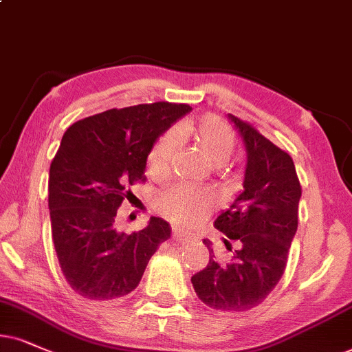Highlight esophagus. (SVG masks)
<instances>
[{
	"label": "esophagus",
	"instance_id": "esophagus-1",
	"mask_svg": "<svg viewBox=\"0 0 352 352\" xmlns=\"http://www.w3.org/2000/svg\"><path fill=\"white\" fill-rule=\"evenodd\" d=\"M173 239H175L177 242H184V240H186L182 234H173Z\"/></svg>",
	"mask_w": 352,
	"mask_h": 352
}]
</instances>
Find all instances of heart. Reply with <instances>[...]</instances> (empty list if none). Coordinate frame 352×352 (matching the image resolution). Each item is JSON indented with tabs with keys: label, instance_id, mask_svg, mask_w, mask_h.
I'll use <instances>...</instances> for the list:
<instances>
[{
	"label": "heart",
	"instance_id": "1",
	"mask_svg": "<svg viewBox=\"0 0 352 352\" xmlns=\"http://www.w3.org/2000/svg\"><path fill=\"white\" fill-rule=\"evenodd\" d=\"M180 138H191L204 157L214 166L228 162L235 149V136L230 128L217 117H204L197 124L180 128ZM177 135L167 131L153 144L148 154V168L153 175H162L170 167L177 148ZM217 199L211 191L193 190L185 185H173L161 191L157 209L182 228H193L216 206Z\"/></svg>",
	"mask_w": 352,
	"mask_h": 352
}]
</instances>
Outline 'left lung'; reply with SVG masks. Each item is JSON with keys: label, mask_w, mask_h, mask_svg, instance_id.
I'll list each match as a JSON object with an SVG mask.
<instances>
[{"label": "left lung", "mask_w": 352, "mask_h": 352, "mask_svg": "<svg viewBox=\"0 0 352 352\" xmlns=\"http://www.w3.org/2000/svg\"><path fill=\"white\" fill-rule=\"evenodd\" d=\"M247 149L243 191L214 228L237 243L230 260H216L211 242L206 268L191 278L197 296L219 312H245L260 305L286 270L299 224L302 195L294 161L255 126L229 113ZM230 248L229 240H224Z\"/></svg>", "instance_id": "8db88e82"}]
</instances>
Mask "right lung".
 Listing matches in <instances>:
<instances>
[{"label": "right lung", "mask_w": 352, "mask_h": 352, "mask_svg": "<svg viewBox=\"0 0 352 352\" xmlns=\"http://www.w3.org/2000/svg\"><path fill=\"white\" fill-rule=\"evenodd\" d=\"M190 110L170 102L110 109L65 131L50 166L48 208L60 268L84 299L130 294L151 256L170 237V226L161 217H151L130 235L113 224L131 186L146 180L155 140Z\"/></svg>", "instance_id": "obj_1"}]
</instances>
